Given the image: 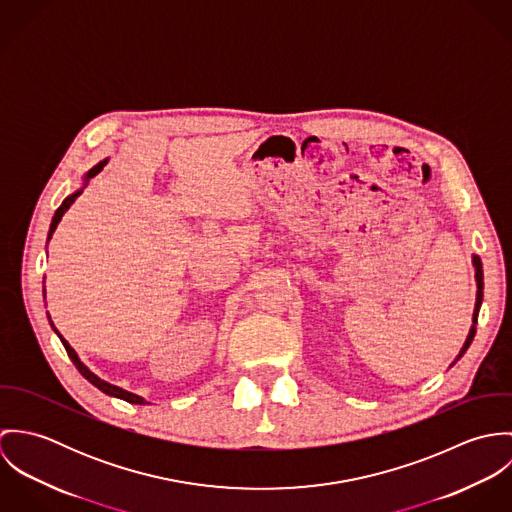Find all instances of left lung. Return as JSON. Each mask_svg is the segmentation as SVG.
Here are the masks:
<instances>
[{"label":"left lung","instance_id":"8db88e82","mask_svg":"<svg viewBox=\"0 0 512 512\" xmlns=\"http://www.w3.org/2000/svg\"><path fill=\"white\" fill-rule=\"evenodd\" d=\"M473 264H475V270H477V303H475L473 323H477L479 307H481V301H483V264H481V258H479V256H473ZM473 337H475V325L471 327V331H469V337H467V341H465V345H463V349H461V353H459V357H457V359H461V357H463V353L469 349V345H471Z\"/></svg>","mask_w":512,"mask_h":512}]
</instances>
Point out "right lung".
<instances>
[{
  "label": "right lung",
  "instance_id": "add662e5",
  "mask_svg": "<svg viewBox=\"0 0 512 512\" xmlns=\"http://www.w3.org/2000/svg\"><path fill=\"white\" fill-rule=\"evenodd\" d=\"M106 165V161H100L96 167H92L88 173H86V177L84 179H92L96 173H100L102 171V167ZM82 191H78V193H74L71 197H67L65 201H63V205L57 209V213H55V217H53V222H51V228H49V238H51V234L55 232V228H57V224H59V220L63 219V215H65V211L73 205L74 201H76V197L80 195ZM53 325V323H51ZM61 337V335H59ZM61 341H63V345H65V349H67V355L71 357V361H73L74 366L78 368V372L90 382V384H94L98 390H102L104 394H110V396H116V398H122V400H126V402H130V404H146L144 402V398H140V396H136V394H132V392H126V390H122V388H118V386H114V384H108V382H104V380H100L96 374H92L86 366L80 363V359L76 357V353H74L73 347L61 337Z\"/></svg>",
  "mask_w": 512,
  "mask_h": 512
}]
</instances>
